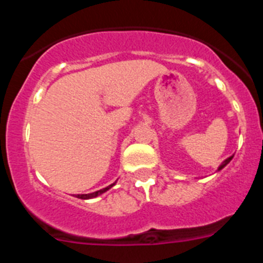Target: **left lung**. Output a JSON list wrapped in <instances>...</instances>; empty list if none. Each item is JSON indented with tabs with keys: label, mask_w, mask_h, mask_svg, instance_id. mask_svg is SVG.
<instances>
[{
	"label": "left lung",
	"mask_w": 263,
	"mask_h": 263,
	"mask_svg": "<svg viewBox=\"0 0 263 263\" xmlns=\"http://www.w3.org/2000/svg\"><path fill=\"white\" fill-rule=\"evenodd\" d=\"M232 158H233V155H232V157H229V158H227V159H225V160H224V162H222V163H221V164H220V166H218L217 171H220V170H222V168H224V167H225V166H227V164H228V163H229V162H231V160H232Z\"/></svg>",
	"instance_id": "8db88e82"
}]
</instances>
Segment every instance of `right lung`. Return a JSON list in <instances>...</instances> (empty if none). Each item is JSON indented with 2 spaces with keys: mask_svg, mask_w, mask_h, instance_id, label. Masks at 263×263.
<instances>
[{
  "mask_svg": "<svg viewBox=\"0 0 263 263\" xmlns=\"http://www.w3.org/2000/svg\"><path fill=\"white\" fill-rule=\"evenodd\" d=\"M116 184V182L113 183V184H110V185H108V187H105V188H103V190H99V191H96V192H92V194H83V195H78V199H83V200H88V199H93V197H97V196H100V195H103L104 192H106L108 191V190H110L111 187H113V185Z\"/></svg>",
  "mask_w": 263,
  "mask_h": 263,
  "instance_id": "add662e5",
  "label": "right lung"
}]
</instances>
